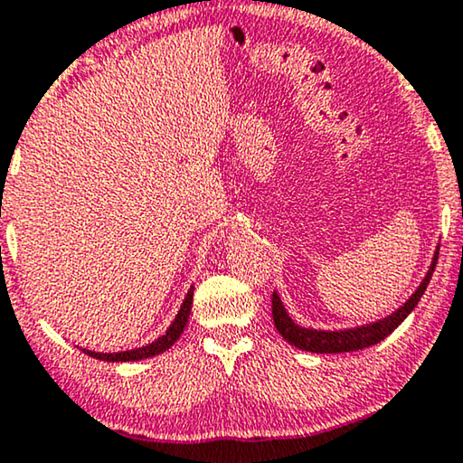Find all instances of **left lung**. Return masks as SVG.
<instances>
[{
    "label": "left lung",
    "instance_id": "left-lung-1",
    "mask_svg": "<svg viewBox=\"0 0 463 463\" xmlns=\"http://www.w3.org/2000/svg\"><path fill=\"white\" fill-rule=\"evenodd\" d=\"M437 260H439V247L432 253L429 272L424 274L422 282H420L416 291L410 295V299L405 301L403 306H399L395 312L384 316L381 320L360 324V326L335 328V330L301 326V324L288 314L280 293L274 291L272 295L274 326L287 343H291L293 347H298L301 351H312V354H345V351H357V349L370 347V345L381 343L384 336H389L392 330H395L399 324H402L413 312V307L418 306L420 298H422L426 287H429L434 268H437Z\"/></svg>",
    "mask_w": 463,
    "mask_h": 463
}]
</instances>
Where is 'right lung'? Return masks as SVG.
<instances>
[{
  "instance_id": "add662e5",
  "label": "right lung",
  "mask_w": 463,
  "mask_h": 463,
  "mask_svg": "<svg viewBox=\"0 0 463 463\" xmlns=\"http://www.w3.org/2000/svg\"><path fill=\"white\" fill-rule=\"evenodd\" d=\"M193 291H195V287L191 285V288L184 295V299L181 303V309H178V314L175 316V320L168 328H165V333L157 336L151 343H145L141 347H135V349H127V351H109V354H103V351H91V349H80L82 354H87L89 357H95V360H101V362H139V360H147V357H154V355H160L164 354L165 349H170L172 345H175L178 339H181L184 326H187L189 322V314H191V306H193Z\"/></svg>"
}]
</instances>
